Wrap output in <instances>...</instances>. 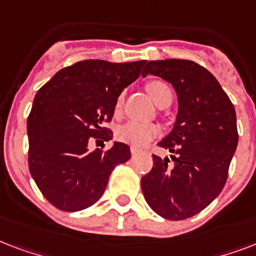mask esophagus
<instances>
[{
  "label": "esophagus",
  "instance_id": "esophagus-1",
  "mask_svg": "<svg viewBox=\"0 0 256 256\" xmlns=\"http://www.w3.org/2000/svg\"><path fill=\"white\" fill-rule=\"evenodd\" d=\"M130 154H132V155H138V148H134V146H130Z\"/></svg>",
  "mask_w": 256,
  "mask_h": 256
}]
</instances>
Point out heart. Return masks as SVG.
Here are the masks:
<instances>
[{"label":"heart","mask_w":256,"mask_h":256,"mask_svg":"<svg viewBox=\"0 0 256 256\" xmlns=\"http://www.w3.org/2000/svg\"><path fill=\"white\" fill-rule=\"evenodd\" d=\"M146 89L158 106H163L164 102L172 101V89L163 81H152L146 85ZM122 101H124V93H122L116 100L118 110L122 108ZM158 134H159V128L155 124L138 122H126L118 126L116 130V136L120 142L138 146V148L148 144L152 138L158 136Z\"/></svg>","instance_id":"obj_1"}]
</instances>
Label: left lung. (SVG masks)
<instances>
[{"instance_id":"8db88e82","label":"left lung","mask_w":256,"mask_h":256,"mask_svg":"<svg viewBox=\"0 0 256 256\" xmlns=\"http://www.w3.org/2000/svg\"><path fill=\"white\" fill-rule=\"evenodd\" d=\"M162 77L178 94L174 128L159 146L168 158H154L142 188L150 208L170 220L199 214L224 187L238 146L236 114L212 73L190 60L146 61L142 76Z\"/></svg>"}]
</instances>
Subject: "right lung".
Wrapping results in <instances>:
<instances>
[{
    "instance_id": "right-lung-1",
    "label": "right lung",
    "mask_w": 256,
    "mask_h": 256,
    "mask_svg": "<svg viewBox=\"0 0 256 256\" xmlns=\"http://www.w3.org/2000/svg\"><path fill=\"white\" fill-rule=\"evenodd\" d=\"M146 61L84 60L61 69L36 93L28 118L29 171L42 195L61 211H81L104 194L130 146L114 142L90 150L93 138L112 140L102 126L114 118L120 93L136 81Z\"/></svg>"
}]
</instances>
